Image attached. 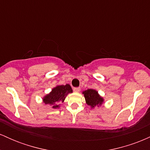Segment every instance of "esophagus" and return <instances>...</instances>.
<instances>
[{
	"mask_svg": "<svg viewBox=\"0 0 150 150\" xmlns=\"http://www.w3.org/2000/svg\"><path fill=\"white\" fill-rule=\"evenodd\" d=\"M73 90H74V92H79L80 91V87H74Z\"/></svg>",
	"mask_w": 150,
	"mask_h": 150,
	"instance_id": "1",
	"label": "esophagus"
}]
</instances>
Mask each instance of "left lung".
<instances>
[{"label":"left lung","instance_id":"1","mask_svg":"<svg viewBox=\"0 0 150 150\" xmlns=\"http://www.w3.org/2000/svg\"><path fill=\"white\" fill-rule=\"evenodd\" d=\"M84 96H85L86 103L87 105L90 106L92 108H94L96 106H100L102 104L104 99L99 96L97 91L92 89H89L87 90L84 91Z\"/></svg>","mask_w":150,"mask_h":150}]
</instances>
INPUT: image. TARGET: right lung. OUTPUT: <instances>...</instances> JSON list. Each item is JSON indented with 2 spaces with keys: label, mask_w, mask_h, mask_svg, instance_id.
I'll use <instances>...</instances> for the list:
<instances>
[{
  "label": "right lung",
  "mask_w": 150,
  "mask_h": 150,
  "mask_svg": "<svg viewBox=\"0 0 150 150\" xmlns=\"http://www.w3.org/2000/svg\"><path fill=\"white\" fill-rule=\"evenodd\" d=\"M72 92L73 89L68 84L65 85H58L53 88L49 94L46 95L43 101L46 104H51L53 108H58V104L63 102L66 96Z\"/></svg>",
  "instance_id": "add662e5"
}]
</instances>
